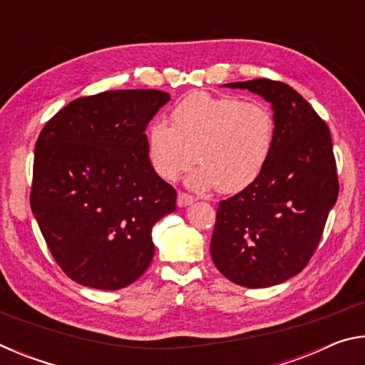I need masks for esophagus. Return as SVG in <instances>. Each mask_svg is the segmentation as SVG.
Here are the masks:
<instances>
[{
  "mask_svg": "<svg viewBox=\"0 0 365 365\" xmlns=\"http://www.w3.org/2000/svg\"><path fill=\"white\" fill-rule=\"evenodd\" d=\"M193 202H195L193 196H190V195H187V193H178V196H177V205H178V207L190 206V205H193Z\"/></svg>",
  "mask_w": 365,
  "mask_h": 365,
  "instance_id": "esophagus-1",
  "label": "esophagus"
}]
</instances>
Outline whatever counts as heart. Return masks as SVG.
Returning a JSON list of instances; mask_svg holds the SVG:
<instances>
[{
	"label": "heart",
	"instance_id": "obj_1",
	"mask_svg": "<svg viewBox=\"0 0 365 365\" xmlns=\"http://www.w3.org/2000/svg\"><path fill=\"white\" fill-rule=\"evenodd\" d=\"M172 127L154 122L146 132L153 169L168 182L188 177L196 191L217 188L232 195L255 183L267 164L275 141V117L269 106L235 96L191 93L172 109Z\"/></svg>",
	"mask_w": 365,
	"mask_h": 365
}]
</instances>
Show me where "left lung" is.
Listing matches in <instances>:
<instances>
[{"label": "left lung", "instance_id": "8db88e82", "mask_svg": "<svg viewBox=\"0 0 365 365\" xmlns=\"http://www.w3.org/2000/svg\"><path fill=\"white\" fill-rule=\"evenodd\" d=\"M225 86L250 90L272 104L275 141L257 180L219 202L211 256L237 285H279L306 267L336 202L330 130L287 83L255 78Z\"/></svg>", "mask_w": 365, "mask_h": 365}]
</instances>
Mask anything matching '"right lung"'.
I'll return each mask as SVG.
<instances>
[{"label":"right lung","mask_w":365,"mask_h":365,"mask_svg":"<svg viewBox=\"0 0 365 365\" xmlns=\"http://www.w3.org/2000/svg\"><path fill=\"white\" fill-rule=\"evenodd\" d=\"M169 100L159 90L77 98L38 135L30 207L80 285L120 289L150 267L153 227L175 211L177 191L153 169L145 130Z\"/></svg>","instance_id":"right-lung-1"}]
</instances>
